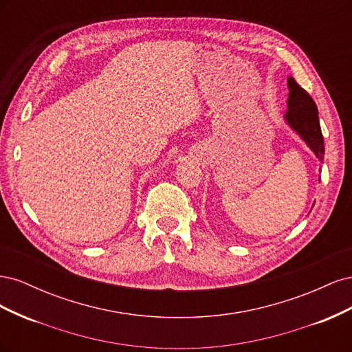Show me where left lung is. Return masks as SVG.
Listing matches in <instances>:
<instances>
[{
	"mask_svg": "<svg viewBox=\"0 0 352 352\" xmlns=\"http://www.w3.org/2000/svg\"><path fill=\"white\" fill-rule=\"evenodd\" d=\"M287 88H289V97H287V111L285 114V120L311 148L316 157L323 162L324 141L320 122H318L317 105L310 97V94L301 88L294 78H287Z\"/></svg>",
	"mask_w": 352,
	"mask_h": 352,
	"instance_id": "1",
	"label": "left lung"
}]
</instances>
